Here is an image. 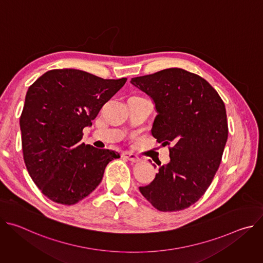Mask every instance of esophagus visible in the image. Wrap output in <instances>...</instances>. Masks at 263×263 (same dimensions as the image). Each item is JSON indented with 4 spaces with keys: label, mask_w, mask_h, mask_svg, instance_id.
<instances>
[{
    "label": "esophagus",
    "mask_w": 263,
    "mask_h": 263,
    "mask_svg": "<svg viewBox=\"0 0 263 263\" xmlns=\"http://www.w3.org/2000/svg\"><path fill=\"white\" fill-rule=\"evenodd\" d=\"M124 157L126 158V159H128L129 161H131V162H134V163H136V162H139L141 159L137 156V155H135V154H132V153H129V152H126V153H124Z\"/></svg>",
    "instance_id": "obj_1"
}]
</instances>
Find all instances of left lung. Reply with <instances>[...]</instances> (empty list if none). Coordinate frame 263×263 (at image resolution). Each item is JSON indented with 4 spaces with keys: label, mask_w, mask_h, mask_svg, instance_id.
Here are the masks:
<instances>
[{
    "label": "left lung",
    "mask_w": 263,
    "mask_h": 263,
    "mask_svg": "<svg viewBox=\"0 0 263 263\" xmlns=\"http://www.w3.org/2000/svg\"><path fill=\"white\" fill-rule=\"evenodd\" d=\"M131 83L155 103L152 135L162 145L173 144L170 163L139 192L159 211L189 208L205 194L219 166L228 138L224 104L205 79L182 68L132 78Z\"/></svg>",
    "instance_id": "8db88e82"
}]
</instances>
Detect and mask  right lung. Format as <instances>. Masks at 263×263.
<instances>
[{"label": "right lung", "instance_id": "add662e5", "mask_svg": "<svg viewBox=\"0 0 263 263\" xmlns=\"http://www.w3.org/2000/svg\"><path fill=\"white\" fill-rule=\"evenodd\" d=\"M126 81L64 68L45 72L29 87L20 120L24 160L51 201L73 205L83 200L101 183L107 164L120 158L81 139L83 129Z\"/></svg>", "mask_w": 263, "mask_h": 263}]
</instances>
